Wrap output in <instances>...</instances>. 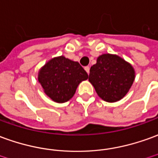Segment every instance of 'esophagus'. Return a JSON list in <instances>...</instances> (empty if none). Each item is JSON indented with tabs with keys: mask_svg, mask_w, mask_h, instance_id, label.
Listing matches in <instances>:
<instances>
[{
	"mask_svg": "<svg viewBox=\"0 0 158 158\" xmlns=\"http://www.w3.org/2000/svg\"><path fill=\"white\" fill-rule=\"evenodd\" d=\"M85 70L86 71V73L88 74L90 73V68H89V67H85Z\"/></svg>",
	"mask_w": 158,
	"mask_h": 158,
	"instance_id": "1",
	"label": "esophagus"
}]
</instances>
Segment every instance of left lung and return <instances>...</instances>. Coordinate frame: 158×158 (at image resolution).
Returning a JSON list of instances; mask_svg holds the SVG:
<instances>
[{"instance_id": "8db88e82", "label": "left lung", "mask_w": 158, "mask_h": 158, "mask_svg": "<svg viewBox=\"0 0 158 158\" xmlns=\"http://www.w3.org/2000/svg\"><path fill=\"white\" fill-rule=\"evenodd\" d=\"M135 79L131 64L117 55L103 54L90 69L89 81L98 97L105 102H114L127 94Z\"/></svg>"}]
</instances>
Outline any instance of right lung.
I'll list each match as a JSON object with an SVG mask.
<instances>
[{
  "label": "right lung",
  "mask_w": 158,
  "mask_h": 158,
  "mask_svg": "<svg viewBox=\"0 0 158 158\" xmlns=\"http://www.w3.org/2000/svg\"><path fill=\"white\" fill-rule=\"evenodd\" d=\"M88 74L78 61L60 56L54 57L39 69L37 79L44 93L54 102L62 103L75 94L80 83Z\"/></svg>",
  "instance_id": "right-lung-1"
}]
</instances>
